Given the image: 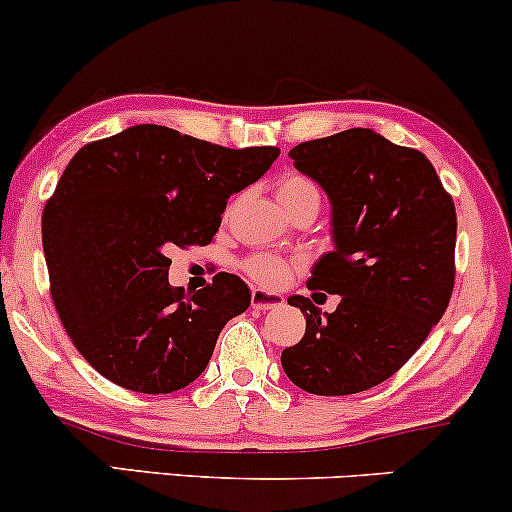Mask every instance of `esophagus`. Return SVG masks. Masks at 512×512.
Returning <instances> with one entry per match:
<instances>
[{
	"label": "esophagus",
	"mask_w": 512,
	"mask_h": 512,
	"mask_svg": "<svg viewBox=\"0 0 512 512\" xmlns=\"http://www.w3.org/2000/svg\"><path fill=\"white\" fill-rule=\"evenodd\" d=\"M250 303L252 308L257 310H272V308H279V305H284V296H279V293H272V291H264V289H252Z\"/></svg>",
	"instance_id": "obj_1"
}]
</instances>
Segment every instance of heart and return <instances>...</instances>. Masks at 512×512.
Segmentation results:
<instances>
[{"instance_id":"obj_1","label":"heart","mask_w":512,"mask_h":512,"mask_svg":"<svg viewBox=\"0 0 512 512\" xmlns=\"http://www.w3.org/2000/svg\"><path fill=\"white\" fill-rule=\"evenodd\" d=\"M276 197H279L281 207L291 209L303 202H317L320 204V192H317L315 182L308 180L305 175H286L276 185ZM248 272L257 284L262 286H281L291 274V264L281 257L274 255H257L248 262Z\"/></svg>"}]
</instances>
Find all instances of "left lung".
I'll list each match as a JSON object with an SVG mask.
<instances>
[{
  "instance_id": "left-lung-1",
  "label": "left lung",
  "mask_w": 512,
  "mask_h": 512,
  "mask_svg": "<svg viewBox=\"0 0 512 512\" xmlns=\"http://www.w3.org/2000/svg\"><path fill=\"white\" fill-rule=\"evenodd\" d=\"M293 166L325 190L334 250L308 289L337 293L322 315L305 296V334L281 351L293 385L310 395H356L395 375L426 342L455 284V204L416 149L354 127L293 146Z\"/></svg>"
}]
</instances>
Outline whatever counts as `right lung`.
<instances>
[{
	"label": "right lung",
	"mask_w": 512,
	"mask_h": 512,
	"mask_svg": "<svg viewBox=\"0 0 512 512\" xmlns=\"http://www.w3.org/2000/svg\"><path fill=\"white\" fill-rule=\"evenodd\" d=\"M276 146L226 149L161 125L86 144L43 211L57 313L103 378L144 395L195 383L250 289L216 274L195 293L168 284L173 245H207L228 197L267 173Z\"/></svg>",
	"instance_id": "right-lung-1"
}]
</instances>
